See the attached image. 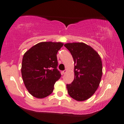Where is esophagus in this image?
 Returning a JSON list of instances; mask_svg holds the SVG:
<instances>
[{
  "label": "esophagus",
  "instance_id": "obj_1",
  "mask_svg": "<svg viewBox=\"0 0 124 124\" xmlns=\"http://www.w3.org/2000/svg\"><path fill=\"white\" fill-rule=\"evenodd\" d=\"M66 71H67V70H63L62 73H63V74H65L66 73Z\"/></svg>",
  "mask_w": 124,
  "mask_h": 124
}]
</instances>
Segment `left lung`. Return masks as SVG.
Here are the masks:
<instances>
[{
	"instance_id": "1",
	"label": "left lung",
	"mask_w": 124,
	"mask_h": 124,
	"mask_svg": "<svg viewBox=\"0 0 124 124\" xmlns=\"http://www.w3.org/2000/svg\"><path fill=\"white\" fill-rule=\"evenodd\" d=\"M71 53L74 62V79L67 84L69 94L78 101L86 100L99 86L102 75V65L96 51L84 43L64 45Z\"/></svg>"
}]
</instances>
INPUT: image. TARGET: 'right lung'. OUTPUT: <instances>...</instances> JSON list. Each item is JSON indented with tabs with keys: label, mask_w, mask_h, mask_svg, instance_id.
Wrapping results in <instances>:
<instances>
[{
	"label": "right lung",
	"mask_w": 124,
	"mask_h": 124,
	"mask_svg": "<svg viewBox=\"0 0 124 124\" xmlns=\"http://www.w3.org/2000/svg\"><path fill=\"white\" fill-rule=\"evenodd\" d=\"M63 44L40 42L25 53L21 73L25 86L32 96L45 98L51 94L61 74L57 69V54Z\"/></svg>",
	"instance_id": "add662e5"
}]
</instances>
